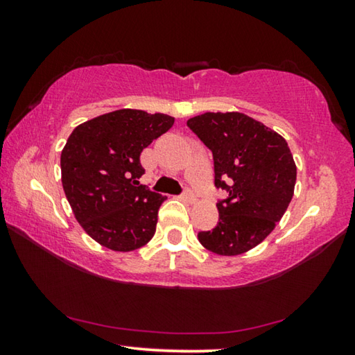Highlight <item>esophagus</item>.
Instances as JSON below:
<instances>
[{"mask_svg": "<svg viewBox=\"0 0 355 355\" xmlns=\"http://www.w3.org/2000/svg\"><path fill=\"white\" fill-rule=\"evenodd\" d=\"M182 197L184 200H188V202H196V194L194 192H192L189 188H186L184 191H183V194H182Z\"/></svg>", "mask_w": 355, "mask_h": 355, "instance_id": "34e87169", "label": "esophagus"}]
</instances>
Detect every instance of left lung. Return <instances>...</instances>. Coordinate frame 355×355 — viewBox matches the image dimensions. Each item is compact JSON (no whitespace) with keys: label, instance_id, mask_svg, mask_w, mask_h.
Listing matches in <instances>:
<instances>
[{"label":"left lung","instance_id":"left-lung-1","mask_svg":"<svg viewBox=\"0 0 355 355\" xmlns=\"http://www.w3.org/2000/svg\"><path fill=\"white\" fill-rule=\"evenodd\" d=\"M186 125L211 150L214 186L228 194L216 203L218 225L199 232V241L218 255L244 254L274 230L293 199L296 164L290 147L241 112H205Z\"/></svg>","mask_w":355,"mask_h":355}]
</instances>
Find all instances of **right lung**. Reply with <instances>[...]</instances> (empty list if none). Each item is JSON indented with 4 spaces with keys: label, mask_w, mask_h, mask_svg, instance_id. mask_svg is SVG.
<instances>
[{
    "label": "right lung",
    "mask_w": 355,
    "mask_h": 355,
    "mask_svg": "<svg viewBox=\"0 0 355 355\" xmlns=\"http://www.w3.org/2000/svg\"><path fill=\"white\" fill-rule=\"evenodd\" d=\"M173 125L166 114L119 110L71 131L61 153L62 188L76 220L107 249L130 252L153 238L167 197L139 184L141 152Z\"/></svg>",
    "instance_id": "1"
}]
</instances>
